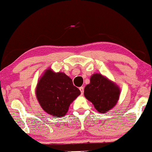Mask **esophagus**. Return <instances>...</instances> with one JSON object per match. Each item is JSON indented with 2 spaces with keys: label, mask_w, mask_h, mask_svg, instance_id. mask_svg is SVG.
Wrapping results in <instances>:
<instances>
[{
  "label": "esophagus",
  "mask_w": 152,
  "mask_h": 152,
  "mask_svg": "<svg viewBox=\"0 0 152 152\" xmlns=\"http://www.w3.org/2000/svg\"><path fill=\"white\" fill-rule=\"evenodd\" d=\"M79 90L81 91V94H83V92H84V88L81 86V87L79 88Z\"/></svg>",
  "instance_id": "obj_1"
}]
</instances>
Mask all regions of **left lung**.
Segmentation results:
<instances>
[{
    "label": "left lung",
    "mask_w": 152,
    "mask_h": 152,
    "mask_svg": "<svg viewBox=\"0 0 152 152\" xmlns=\"http://www.w3.org/2000/svg\"><path fill=\"white\" fill-rule=\"evenodd\" d=\"M120 89L100 74H94L90 83L85 87L84 96L92 102L100 113H106L115 105L120 96Z\"/></svg>",
    "instance_id": "left-lung-1"
}]
</instances>
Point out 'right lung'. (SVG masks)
I'll use <instances>...</instances> for the list:
<instances>
[{
	"label": "right lung",
	"instance_id": "1",
	"mask_svg": "<svg viewBox=\"0 0 152 152\" xmlns=\"http://www.w3.org/2000/svg\"><path fill=\"white\" fill-rule=\"evenodd\" d=\"M81 94L72 79L64 73L48 69L37 84L36 95L41 107L47 113L60 118L66 115L72 102Z\"/></svg>",
	"mask_w": 152,
	"mask_h": 152
}]
</instances>
